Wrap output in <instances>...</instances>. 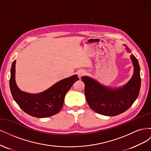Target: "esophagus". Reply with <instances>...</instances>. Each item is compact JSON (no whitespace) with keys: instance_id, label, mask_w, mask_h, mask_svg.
Here are the masks:
<instances>
[{"instance_id":"esophagus-1","label":"esophagus","mask_w":151,"mask_h":151,"mask_svg":"<svg viewBox=\"0 0 151 151\" xmlns=\"http://www.w3.org/2000/svg\"><path fill=\"white\" fill-rule=\"evenodd\" d=\"M85 74H86V72L84 71H79L78 73V76L79 77H81L82 76H83L84 75H85Z\"/></svg>"}]
</instances>
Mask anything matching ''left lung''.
<instances>
[{"instance_id":"8db88e82","label":"left lung","mask_w":151,"mask_h":151,"mask_svg":"<svg viewBox=\"0 0 151 151\" xmlns=\"http://www.w3.org/2000/svg\"><path fill=\"white\" fill-rule=\"evenodd\" d=\"M127 49L130 51L127 47ZM130 57L134 73L129 83L122 88L112 89L88 77H81L85 85L86 101L93 111L105 116H116L127 110L137 98L141 84L140 66L134 55Z\"/></svg>"}]
</instances>
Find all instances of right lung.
Listing matches in <instances>:
<instances>
[{
	"mask_svg": "<svg viewBox=\"0 0 151 151\" xmlns=\"http://www.w3.org/2000/svg\"><path fill=\"white\" fill-rule=\"evenodd\" d=\"M16 60L12 63L9 85L14 101L25 113L37 118H46L58 113L62 109L64 98L76 81L79 79L77 75L72 76L55 84L51 88L39 94L22 92L15 81Z\"/></svg>",
	"mask_w": 151,
	"mask_h": 151,
	"instance_id": "add662e5",
	"label": "right lung"
}]
</instances>
